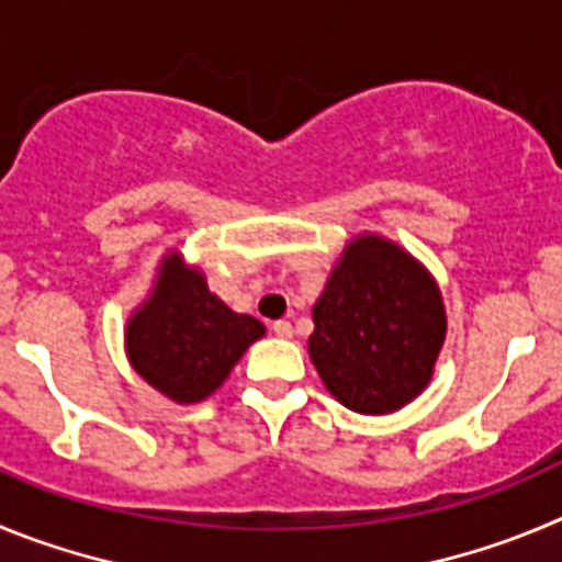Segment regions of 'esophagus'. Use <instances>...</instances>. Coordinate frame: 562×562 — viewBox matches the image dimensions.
<instances>
[{"label":"esophagus","instance_id":"esophagus-1","mask_svg":"<svg viewBox=\"0 0 562 562\" xmlns=\"http://www.w3.org/2000/svg\"><path fill=\"white\" fill-rule=\"evenodd\" d=\"M271 333H274V336H280V338H291L293 336V325H291V322H285V318H280V322H274V325H271Z\"/></svg>","mask_w":562,"mask_h":562}]
</instances>
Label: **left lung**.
Masks as SVG:
<instances>
[{
  "label": "left lung",
  "mask_w": 562,
  "mask_h": 562,
  "mask_svg": "<svg viewBox=\"0 0 562 562\" xmlns=\"http://www.w3.org/2000/svg\"><path fill=\"white\" fill-rule=\"evenodd\" d=\"M311 361L336 401L389 414L431 381L445 307L426 269L375 235L352 240L313 305Z\"/></svg>",
  "instance_id": "8db88e82"
}]
</instances>
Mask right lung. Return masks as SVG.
<instances>
[{
	"instance_id": "1",
	"label": "right lung",
	"mask_w": 562,
	"mask_h": 562,
	"mask_svg": "<svg viewBox=\"0 0 562 562\" xmlns=\"http://www.w3.org/2000/svg\"><path fill=\"white\" fill-rule=\"evenodd\" d=\"M262 333L255 316L229 311L199 271L170 255L150 300L128 322L125 347L150 386L176 403H199L226 381Z\"/></svg>"
}]
</instances>
